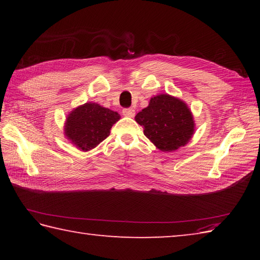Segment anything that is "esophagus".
I'll return each instance as SVG.
<instances>
[{
  "label": "esophagus",
  "mask_w": 260,
  "mask_h": 260,
  "mask_svg": "<svg viewBox=\"0 0 260 260\" xmlns=\"http://www.w3.org/2000/svg\"><path fill=\"white\" fill-rule=\"evenodd\" d=\"M122 112H123V115L125 116V117L133 118L135 116V109L134 108H124L122 110Z\"/></svg>",
  "instance_id": "obj_1"
}]
</instances>
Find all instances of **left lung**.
Here are the masks:
<instances>
[{
  "label": "left lung",
  "mask_w": 260,
  "mask_h": 260,
  "mask_svg": "<svg viewBox=\"0 0 260 260\" xmlns=\"http://www.w3.org/2000/svg\"><path fill=\"white\" fill-rule=\"evenodd\" d=\"M135 120L143 134L162 152H173L192 138L196 123L188 105L178 98L161 93L151 98L149 106L139 111Z\"/></svg>",
  "instance_id": "8db88e82"
}]
</instances>
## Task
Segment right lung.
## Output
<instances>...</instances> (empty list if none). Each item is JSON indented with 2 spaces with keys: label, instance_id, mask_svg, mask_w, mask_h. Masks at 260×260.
<instances>
[{
  "label": "right lung",
  "instance_id": "obj_1",
  "mask_svg": "<svg viewBox=\"0 0 260 260\" xmlns=\"http://www.w3.org/2000/svg\"><path fill=\"white\" fill-rule=\"evenodd\" d=\"M120 118L117 111L96 103H85L67 116L63 134L78 150L87 152L109 136L110 128Z\"/></svg>",
  "mask_w": 260,
  "mask_h": 260
}]
</instances>
